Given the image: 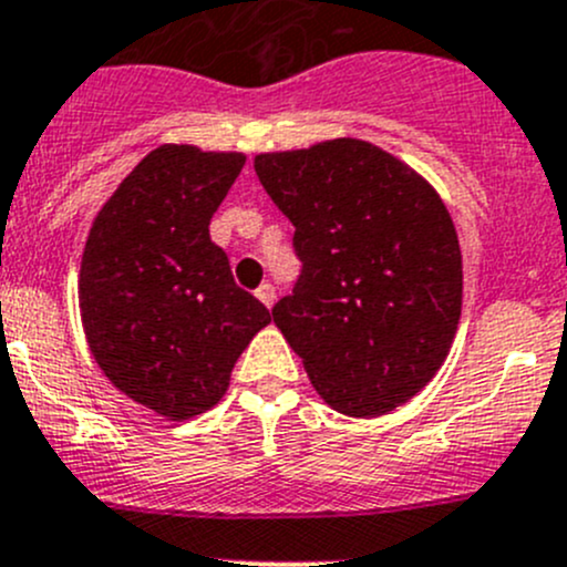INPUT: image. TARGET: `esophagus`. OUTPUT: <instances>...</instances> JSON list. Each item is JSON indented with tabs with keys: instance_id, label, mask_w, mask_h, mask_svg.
Returning <instances> with one entry per match:
<instances>
[{
	"instance_id": "esophagus-1",
	"label": "esophagus",
	"mask_w": 567,
	"mask_h": 567,
	"mask_svg": "<svg viewBox=\"0 0 567 567\" xmlns=\"http://www.w3.org/2000/svg\"><path fill=\"white\" fill-rule=\"evenodd\" d=\"M255 296H257V299L262 301V305L271 307V305H274V299H277V290H274V285H271V282H262L260 288L255 290Z\"/></svg>"
}]
</instances>
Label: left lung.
<instances>
[{
    "mask_svg": "<svg viewBox=\"0 0 567 567\" xmlns=\"http://www.w3.org/2000/svg\"><path fill=\"white\" fill-rule=\"evenodd\" d=\"M255 173L293 221L301 260L274 323L331 409H398L436 375L458 329L461 247L444 203L362 140L262 153Z\"/></svg>",
    "mask_w": 567,
    "mask_h": 567,
    "instance_id": "obj_1",
    "label": "left lung"
}]
</instances>
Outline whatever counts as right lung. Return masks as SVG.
<instances>
[{"instance_id":"add662e5","label":"right lung","mask_w":567,"mask_h":567,"mask_svg":"<svg viewBox=\"0 0 567 567\" xmlns=\"http://www.w3.org/2000/svg\"><path fill=\"white\" fill-rule=\"evenodd\" d=\"M247 158L162 145L99 210L79 307L95 362L120 392L169 420L221 400L271 312L238 288L210 216Z\"/></svg>"}]
</instances>
